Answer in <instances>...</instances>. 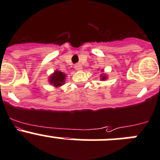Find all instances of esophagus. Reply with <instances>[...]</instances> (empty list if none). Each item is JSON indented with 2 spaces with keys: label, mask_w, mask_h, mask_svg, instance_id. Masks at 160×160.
<instances>
[{
  "label": "esophagus",
  "mask_w": 160,
  "mask_h": 160,
  "mask_svg": "<svg viewBox=\"0 0 160 160\" xmlns=\"http://www.w3.org/2000/svg\"><path fill=\"white\" fill-rule=\"evenodd\" d=\"M74 68H75V69L77 71H80L82 69V65L80 64H77V65H75Z\"/></svg>",
  "instance_id": "34e87169"
}]
</instances>
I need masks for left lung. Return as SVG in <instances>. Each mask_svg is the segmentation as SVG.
I'll use <instances>...</instances> for the list:
<instances>
[{
    "mask_svg": "<svg viewBox=\"0 0 160 160\" xmlns=\"http://www.w3.org/2000/svg\"><path fill=\"white\" fill-rule=\"evenodd\" d=\"M101 72H102V74L100 75V80H106L108 79V77H107V73H103L104 69H101Z\"/></svg>",
    "mask_w": 160,
    "mask_h": 160,
    "instance_id": "obj_1",
    "label": "left lung"
}]
</instances>
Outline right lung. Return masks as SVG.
I'll return each mask as SVG.
<instances>
[{"label":"right lung","mask_w":160,"mask_h":160,"mask_svg":"<svg viewBox=\"0 0 160 160\" xmlns=\"http://www.w3.org/2000/svg\"><path fill=\"white\" fill-rule=\"evenodd\" d=\"M48 78L49 83L53 85L54 88H58L62 87V85L65 84V80H66V74L56 69L52 74H50Z\"/></svg>","instance_id":"obj_1"}]
</instances>
